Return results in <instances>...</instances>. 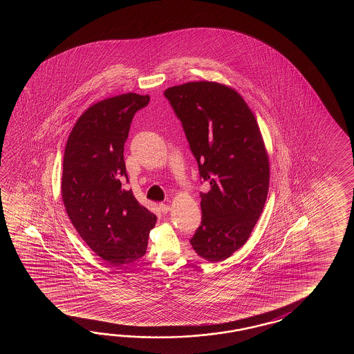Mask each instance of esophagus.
Segmentation results:
<instances>
[{
    "label": "esophagus",
    "instance_id": "1",
    "mask_svg": "<svg viewBox=\"0 0 354 354\" xmlns=\"http://www.w3.org/2000/svg\"><path fill=\"white\" fill-rule=\"evenodd\" d=\"M159 209L160 211L163 212V214H167L168 211L171 210V207H169V205H167V203H159Z\"/></svg>",
    "mask_w": 354,
    "mask_h": 354
}]
</instances>
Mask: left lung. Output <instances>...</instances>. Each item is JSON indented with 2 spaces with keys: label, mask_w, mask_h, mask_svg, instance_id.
Masks as SVG:
<instances>
[{
  "label": "left lung",
  "mask_w": 354,
  "mask_h": 354,
  "mask_svg": "<svg viewBox=\"0 0 354 354\" xmlns=\"http://www.w3.org/2000/svg\"><path fill=\"white\" fill-rule=\"evenodd\" d=\"M187 138L200 177L210 182L201 196V225L189 241L209 262L241 248L263 210L270 162L256 118L236 91L200 81L165 91Z\"/></svg>",
  "instance_id": "8db88e82"
}]
</instances>
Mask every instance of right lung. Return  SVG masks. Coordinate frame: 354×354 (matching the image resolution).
I'll return each instance as SVG.
<instances>
[{"label":"right lung","instance_id":"1","mask_svg":"<svg viewBox=\"0 0 354 354\" xmlns=\"http://www.w3.org/2000/svg\"><path fill=\"white\" fill-rule=\"evenodd\" d=\"M149 96L122 93L90 106L68 136L62 198L75 230L97 256L113 266L145 254L157 216L121 188L127 177L124 144L136 111Z\"/></svg>","mask_w":354,"mask_h":354}]
</instances>
